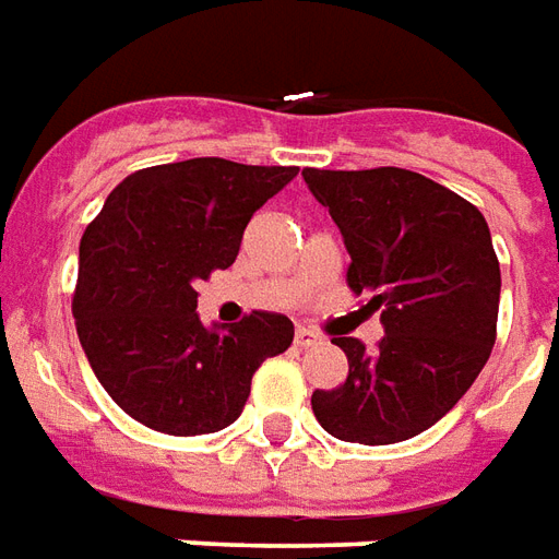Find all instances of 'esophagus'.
Here are the masks:
<instances>
[{
  "label": "esophagus",
  "mask_w": 559,
  "mask_h": 559,
  "mask_svg": "<svg viewBox=\"0 0 559 559\" xmlns=\"http://www.w3.org/2000/svg\"><path fill=\"white\" fill-rule=\"evenodd\" d=\"M321 333L312 328H297L295 330V345L297 348H309V345H319Z\"/></svg>",
  "instance_id": "esophagus-1"
}]
</instances>
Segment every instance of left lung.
Wrapping results in <instances>:
<instances>
[{"mask_svg":"<svg viewBox=\"0 0 559 559\" xmlns=\"http://www.w3.org/2000/svg\"><path fill=\"white\" fill-rule=\"evenodd\" d=\"M340 226L348 288L372 295L384 340L369 354L336 336L348 378L316 390L312 411L333 438L366 447L408 441L435 426L483 372L497 340L500 264L479 207L426 175L378 166L304 169Z\"/></svg>","mask_w":559,"mask_h":559,"instance_id":"left-lung-1","label":"left lung"}]
</instances>
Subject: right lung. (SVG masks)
Instances as JSON below:
<instances>
[{
    "label": "right lung",
    "mask_w": 559,
    "mask_h": 559,
    "mask_svg": "<svg viewBox=\"0 0 559 559\" xmlns=\"http://www.w3.org/2000/svg\"><path fill=\"white\" fill-rule=\"evenodd\" d=\"M297 166L223 157L128 175L83 231L73 321L97 381L142 426L195 438L231 426L255 369L283 354L295 324L280 312L207 330L195 285L235 262L259 207Z\"/></svg>",
    "instance_id": "obj_1"
}]
</instances>
